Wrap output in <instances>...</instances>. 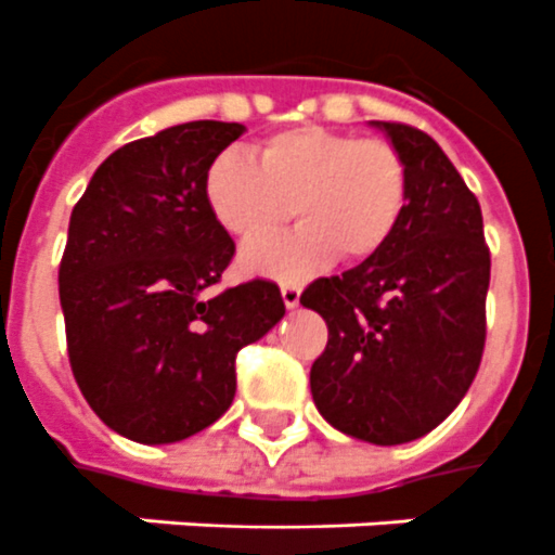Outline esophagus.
I'll return each mask as SVG.
<instances>
[{
    "label": "esophagus",
    "mask_w": 555,
    "mask_h": 555,
    "mask_svg": "<svg viewBox=\"0 0 555 555\" xmlns=\"http://www.w3.org/2000/svg\"><path fill=\"white\" fill-rule=\"evenodd\" d=\"M281 295H283V304L289 306V309H295V306L300 304V286H298V283H283Z\"/></svg>",
    "instance_id": "34e87169"
}]
</instances>
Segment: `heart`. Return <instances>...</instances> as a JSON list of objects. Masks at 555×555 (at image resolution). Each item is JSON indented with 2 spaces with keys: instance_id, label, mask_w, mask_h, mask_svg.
<instances>
[{
  "instance_id": "1",
  "label": "heart",
  "mask_w": 555,
  "mask_h": 555,
  "mask_svg": "<svg viewBox=\"0 0 555 555\" xmlns=\"http://www.w3.org/2000/svg\"><path fill=\"white\" fill-rule=\"evenodd\" d=\"M206 203L241 241L276 231L296 206L305 223L272 242L249 243L243 269L300 281L338 255L361 263L378 255L401 223L410 171L387 140L326 126H295L266 137L255 163L223 152L206 171Z\"/></svg>"
}]
</instances>
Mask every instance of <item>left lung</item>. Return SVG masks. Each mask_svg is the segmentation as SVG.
<instances>
[{
    "label": "left lung",
    "mask_w": 555,
    "mask_h": 555,
    "mask_svg": "<svg viewBox=\"0 0 555 555\" xmlns=\"http://www.w3.org/2000/svg\"><path fill=\"white\" fill-rule=\"evenodd\" d=\"M410 171L392 241L344 274L318 278L300 304L330 340L309 372L314 406L370 444H406L467 396L485 354L490 249L476 194L438 143L380 122Z\"/></svg>",
    "instance_id": "obj_1"
}]
</instances>
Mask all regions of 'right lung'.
I'll return each instance as SVG.
<instances>
[{"label": "right lung", "mask_w": 555, "mask_h": 555, "mask_svg": "<svg viewBox=\"0 0 555 555\" xmlns=\"http://www.w3.org/2000/svg\"><path fill=\"white\" fill-rule=\"evenodd\" d=\"M243 134L197 119L111 154L70 211L60 260L70 372L91 410L140 444L183 441L234 401V358L286 314L278 283L215 292L234 241L206 171Z\"/></svg>", "instance_id": "obj_1"}]
</instances>
